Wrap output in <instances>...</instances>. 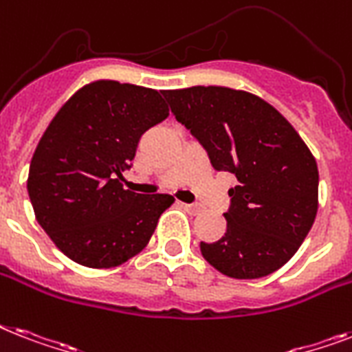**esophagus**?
Segmentation results:
<instances>
[{
  "label": "esophagus",
  "instance_id": "obj_1",
  "mask_svg": "<svg viewBox=\"0 0 352 352\" xmlns=\"http://www.w3.org/2000/svg\"><path fill=\"white\" fill-rule=\"evenodd\" d=\"M181 204V208H184L186 211H191V213H199L201 211V206L197 204H186V202H179Z\"/></svg>",
  "mask_w": 352,
  "mask_h": 352
}]
</instances>
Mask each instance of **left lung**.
Segmentation results:
<instances>
[{
    "label": "left lung",
    "instance_id": "obj_1",
    "mask_svg": "<svg viewBox=\"0 0 352 352\" xmlns=\"http://www.w3.org/2000/svg\"><path fill=\"white\" fill-rule=\"evenodd\" d=\"M177 121L201 141L211 166L230 171L228 228L201 253L231 278H260L287 264L318 211V166L298 131L255 94L228 87L166 90Z\"/></svg>",
    "mask_w": 352,
    "mask_h": 352
}]
</instances>
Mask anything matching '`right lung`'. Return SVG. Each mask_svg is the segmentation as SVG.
<instances>
[{
	"mask_svg": "<svg viewBox=\"0 0 352 352\" xmlns=\"http://www.w3.org/2000/svg\"><path fill=\"white\" fill-rule=\"evenodd\" d=\"M162 90L99 79L56 113L34 151L27 190L50 241L77 264L108 270L150 242L175 199L122 188L142 133L170 116Z\"/></svg>",
	"mask_w": 352,
	"mask_h": 352,
	"instance_id": "right-lung-1",
	"label": "right lung"
}]
</instances>
